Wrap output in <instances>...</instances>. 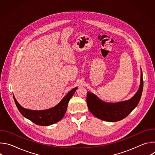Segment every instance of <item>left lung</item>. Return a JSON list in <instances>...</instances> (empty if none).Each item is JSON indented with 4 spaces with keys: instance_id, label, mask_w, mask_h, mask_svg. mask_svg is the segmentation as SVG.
Wrapping results in <instances>:
<instances>
[{
    "instance_id": "left-lung-1",
    "label": "left lung",
    "mask_w": 155,
    "mask_h": 155,
    "mask_svg": "<svg viewBox=\"0 0 155 155\" xmlns=\"http://www.w3.org/2000/svg\"><path fill=\"white\" fill-rule=\"evenodd\" d=\"M140 74L139 90L129 100L115 103L106 102L93 93L87 91L86 102L90 112L97 118L109 122L120 121L126 118L137 107L141 98L143 86L142 70Z\"/></svg>"
}]
</instances>
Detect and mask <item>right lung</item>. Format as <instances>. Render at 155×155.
<instances>
[{"mask_svg": "<svg viewBox=\"0 0 155 155\" xmlns=\"http://www.w3.org/2000/svg\"><path fill=\"white\" fill-rule=\"evenodd\" d=\"M77 89V87L73 88L62 98L60 102L47 110H34L27 109L22 107L18 102L14 95L13 99L19 112L24 117L37 125L50 126L59 121L64 117L68 108V103Z\"/></svg>", "mask_w": 155, "mask_h": 155, "instance_id": "right-lung-1", "label": "right lung"}]
</instances>
